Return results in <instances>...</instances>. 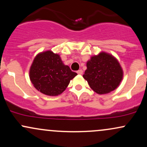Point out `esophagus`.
<instances>
[{
	"label": "esophagus",
	"mask_w": 147,
	"mask_h": 147,
	"mask_svg": "<svg viewBox=\"0 0 147 147\" xmlns=\"http://www.w3.org/2000/svg\"><path fill=\"white\" fill-rule=\"evenodd\" d=\"M77 72V74H78V75H82V74H83V70H79Z\"/></svg>",
	"instance_id": "esophagus-1"
}]
</instances>
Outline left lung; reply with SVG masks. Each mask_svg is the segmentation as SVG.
<instances>
[{
    "mask_svg": "<svg viewBox=\"0 0 147 147\" xmlns=\"http://www.w3.org/2000/svg\"><path fill=\"white\" fill-rule=\"evenodd\" d=\"M83 77L99 95L108 94L119 86L124 76L122 68L113 55L101 52L86 63Z\"/></svg>",
    "mask_w": 147,
    "mask_h": 147,
    "instance_id": "obj_1",
    "label": "left lung"
}]
</instances>
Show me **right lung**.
<instances>
[{
  "label": "right lung",
  "mask_w": 147,
  "mask_h": 147,
  "mask_svg": "<svg viewBox=\"0 0 147 147\" xmlns=\"http://www.w3.org/2000/svg\"><path fill=\"white\" fill-rule=\"evenodd\" d=\"M77 74L65 65L52 50L39 52L34 59L29 77L34 87L48 96L59 95Z\"/></svg>",
  "instance_id": "obj_1"
}]
</instances>
